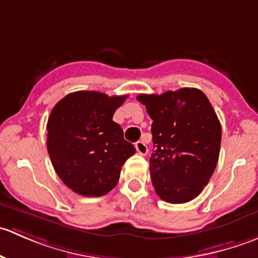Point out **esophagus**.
<instances>
[{
    "label": "esophagus",
    "instance_id": "esophagus-1",
    "mask_svg": "<svg viewBox=\"0 0 258 258\" xmlns=\"http://www.w3.org/2000/svg\"><path fill=\"white\" fill-rule=\"evenodd\" d=\"M135 147H136V151L140 153V155L145 156L148 153V148L144 141H137L136 144H135Z\"/></svg>",
    "mask_w": 258,
    "mask_h": 258
}]
</instances>
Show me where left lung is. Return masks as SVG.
Segmentation results:
<instances>
[{
  "label": "left lung",
  "instance_id": "8db88e82",
  "mask_svg": "<svg viewBox=\"0 0 258 258\" xmlns=\"http://www.w3.org/2000/svg\"><path fill=\"white\" fill-rule=\"evenodd\" d=\"M137 100L153 121L150 173L156 194L168 204L196 199L215 171L222 137L209 98L184 87Z\"/></svg>",
  "mask_w": 258,
  "mask_h": 258
}]
</instances>
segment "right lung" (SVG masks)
Here are the masks:
<instances>
[{
    "label": "right lung",
    "instance_id": "obj_1",
    "mask_svg": "<svg viewBox=\"0 0 258 258\" xmlns=\"http://www.w3.org/2000/svg\"><path fill=\"white\" fill-rule=\"evenodd\" d=\"M126 98L77 91L52 108L47 122L48 155L58 177L76 194L87 197L108 194L118 182L123 163L136 152L112 119Z\"/></svg>",
    "mask_w": 258,
    "mask_h": 258
}]
</instances>
